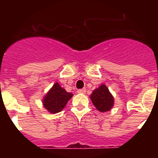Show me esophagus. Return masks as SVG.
Wrapping results in <instances>:
<instances>
[{"instance_id":"1","label":"esophagus","mask_w":158,"mask_h":158,"mask_svg":"<svg viewBox=\"0 0 158 158\" xmlns=\"http://www.w3.org/2000/svg\"><path fill=\"white\" fill-rule=\"evenodd\" d=\"M85 89H78L77 93H81V94H85Z\"/></svg>"}]
</instances>
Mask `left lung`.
I'll list each match as a JSON object with an SVG mask.
<instances>
[{
	"label": "left lung",
	"instance_id": "left-lung-1",
	"mask_svg": "<svg viewBox=\"0 0 158 158\" xmlns=\"http://www.w3.org/2000/svg\"><path fill=\"white\" fill-rule=\"evenodd\" d=\"M89 97L93 105L100 112L109 111L114 106V96L104 84H102L100 87L94 89Z\"/></svg>",
	"mask_w": 158,
	"mask_h": 158
}]
</instances>
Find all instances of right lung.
Returning <instances> with one entry per match:
<instances>
[{
    "label": "right lung",
    "mask_w": 158,
    "mask_h": 158,
    "mask_svg": "<svg viewBox=\"0 0 158 158\" xmlns=\"http://www.w3.org/2000/svg\"><path fill=\"white\" fill-rule=\"evenodd\" d=\"M73 96V93L65 91L56 82L43 98V105L48 112L56 114L62 111Z\"/></svg>",
    "instance_id": "add662e5"
}]
</instances>
